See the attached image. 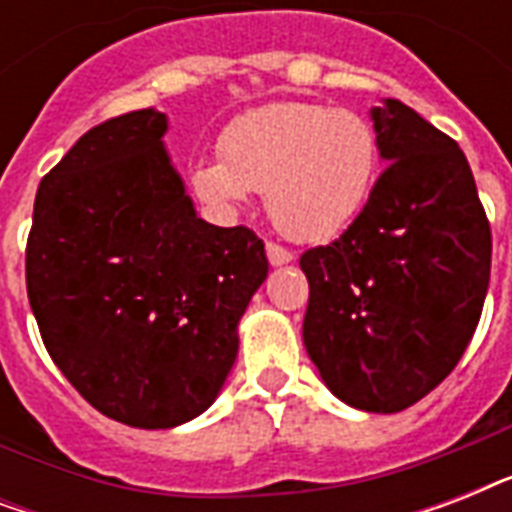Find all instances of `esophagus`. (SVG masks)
I'll return each instance as SVG.
<instances>
[{
	"mask_svg": "<svg viewBox=\"0 0 512 512\" xmlns=\"http://www.w3.org/2000/svg\"><path fill=\"white\" fill-rule=\"evenodd\" d=\"M265 252H268V260H271V265H284V263H292V260H295V255H292L287 247L276 244V241H268V244H265Z\"/></svg>",
	"mask_w": 512,
	"mask_h": 512,
	"instance_id": "1",
	"label": "esophagus"
}]
</instances>
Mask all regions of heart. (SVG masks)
<instances>
[{"mask_svg": "<svg viewBox=\"0 0 512 512\" xmlns=\"http://www.w3.org/2000/svg\"><path fill=\"white\" fill-rule=\"evenodd\" d=\"M220 159L193 167V188L217 207L265 191L273 225L292 241L332 239L364 209L380 146L353 108L287 100L236 116L217 140Z\"/></svg>", "mask_w": 512, "mask_h": 512, "instance_id": "b5f03b06", "label": "heart"}]
</instances>
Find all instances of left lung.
Returning a JSON list of instances; mask_svg holds the SVG:
<instances>
[{"label": "left lung", "instance_id": "obj_1", "mask_svg": "<svg viewBox=\"0 0 512 512\" xmlns=\"http://www.w3.org/2000/svg\"><path fill=\"white\" fill-rule=\"evenodd\" d=\"M385 170L340 239L305 249L303 340L345 404L393 414L446 380L476 332L492 228L462 148L401 100L372 111Z\"/></svg>", "mask_w": 512, "mask_h": 512}]
</instances>
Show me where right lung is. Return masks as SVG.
I'll list each match as a JSON object with an SVG mask.
<instances>
[{
  "label": "right lung",
  "instance_id": "obj_1",
  "mask_svg": "<svg viewBox=\"0 0 512 512\" xmlns=\"http://www.w3.org/2000/svg\"><path fill=\"white\" fill-rule=\"evenodd\" d=\"M130 111L92 127L39 183L26 289L44 348L87 404L132 428L207 409L268 276L263 239L193 212L162 135Z\"/></svg>",
  "mask_w": 512,
  "mask_h": 512
}]
</instances>
